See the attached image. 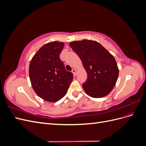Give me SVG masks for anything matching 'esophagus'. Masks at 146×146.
I'll return each instance as SVG.
<instances>
[{
  "label": "esophagus",
  "instance_id": "esophagus-1",
  "mask_svg": "<svg viewBox=\"0 0 146 146\" xmlns=\"http://www.w3.org/2000/svg\"><path fill=\"white\" fill-rule=\"evenodd\" d=\"M72 72L74 74V76H76V75L77 74V70H76V69H73L72 70Z\"/></svg>",
  "mask_w": 146,
  "mask_h": 146
}]
</instances>
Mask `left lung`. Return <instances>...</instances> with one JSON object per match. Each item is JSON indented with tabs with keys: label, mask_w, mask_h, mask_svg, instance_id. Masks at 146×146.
<instances>
[{
	"label": "left lung",
	"mask_w": 146,
	"mask_h": 146,
	"mask_svg": "<svg viewBox=\"0 0 146 146\" xmlns=\"http://www.w3.org/2000/svg\"><path fill=\"white\" fill-rule=\"evenodd\" d=\"M81 59L88 75L83 83L86 93L94 98L108 95L116 85L119 69L114 56L100 43L88 39L70 43Z\"/></svg>",
	"instance_id": "left-lung-1"
}]
</instances>
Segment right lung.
Masks as SVG:
<instances>
[{"instance_id":"add662e5","label":"right lung","mask_w":146,"mask_h":146,"mask_svg":"<svg viewBox=\"0 0 146 146\" xmlns=\"http://www.w3.org/2000/svg\"><path fill=\"white\" fill-rule=\"evenodd\" d=\"M64 45L58 41L46 44L39 48L30 63L29 76L35 92L50 102L63 98L73 80V74L65 69L60 58Z\"/></svg>"}]
</instances>
